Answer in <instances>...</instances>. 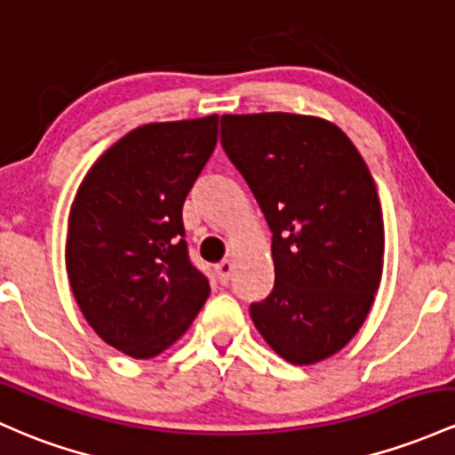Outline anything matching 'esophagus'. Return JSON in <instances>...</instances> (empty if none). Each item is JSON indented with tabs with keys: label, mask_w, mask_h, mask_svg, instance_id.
<instances>
[{
	"label": "esophagus",
	"mask_w": 455,
	"mask_h": 455,
	"mask_svg": "<svg viewBox=\"0 0 455 455\" xmlns=\"http://www.w3.org/2000/svg\"><path fill=\"white\" fill-rule=\"evenodd\" d=\"M231 272H233V263L231 261H222V263H218V266H216V276L222 284L228 283V278H231Z\"/></svg>",
	"instance_id": "1"
}]
</instances>
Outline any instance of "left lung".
Returning <instances> with one entry per match:
<instances>
[{"mask_svg": "<svg viewBox=\"0 0 455 455\" xmlns=\"http://www.w3.org/2000/svg\"><path fill=\"white\" fill-rule=\"evenodd\" d=\"M220 140L272 231L274 281L251 317L278 356L315 365L352 341L382 281L384 222L365 159L337 124L224 114Z\"/></svg>", "mask_w": 455, "mask_h": 455, "instance_id": "obj_1", "label": "left lung"}]
</instances>
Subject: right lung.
Segmentation results:
<instances>
[{"mask_svg": "<svg viewBox=\"0 0 455 455\" xmlns=\"http://www.w3.org/2000/svg\"><path fill=\"white\" fill-rule=\"evenodd\" d=\"M216 142L218 114L142 124L90 166L75 194L68 283L92 331L127 356L171 347L209 298L188 259L181 212Z\"/></svg>", "mask_w": 455, "mask_h": 455, "instance_id": "add662e5", "label": "right lung"}]
</instances>
